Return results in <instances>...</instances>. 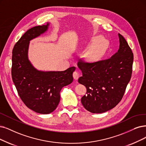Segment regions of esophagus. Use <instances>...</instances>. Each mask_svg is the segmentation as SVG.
Here are the masks:
<instances>
[{"label":"esophagus","mask_w":146,"mask_h":146,"mask_svg":"<svg viewBox=\"0 0 146 146\" xmlns=\"http://www.w3.org/2000/svg\"><path fill=\"white\" fill-rule=\"evenodd\" d=\"M79 76H80V74L78 71H75L73 73V77L75 80H77L78 78H79Z\"/></svg>","instance_id":"esophagus-1"}]
</instances>
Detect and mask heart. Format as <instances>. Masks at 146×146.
<instances>
[{
    "mask_svg": "<svg viewBox=\"0 0 146 146\" xmlns=\"http://www.w3.org/2000/svg\"><path fill=\"white\" fill-rule=\"evenodd\" d=\"M108 42L106 39L97 41L95 46L87 53V58L90 60H95L100 57L107 47Z\"/></svg>",
    "mask_w": 146,
    "mask_h": 146,
    "instance_id": "obj_1",
    "label": "heart"
}]
</instances>
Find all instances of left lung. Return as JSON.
<instances>
[{
	"instance_id": "obj_1",
	"label": "left lung",
	"mask_w": 146,
	"mask_h": 146,
	"mask_svg": "<svg viewBox=\"0 0 146 146\" xmlns=\"http://www.w3.org/2000/svg\"><path fill=\"white\" fill-rule=\"evenodd\" d=\"M119 37V49L111 57L93 62L80 59L78 62L83 72L78 82L87 89L81 103L92 113H102L117 106L131 80L133 54L124 37L120 33Z\"/></svg>"
}]
</instances>
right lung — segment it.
<instances>
[{
	"instance_id": "add662e5",
	"label": "right lung",
	"mask_w": 146,
	"mask_h": 146,
	"mask_svg": "<svg viewBox=\"0 0 146 146\" xmlns=\"http://www.w3.org/2000/svg\"><path fill=\"white\" fill-rule=\"evenodd\" d=\"M46 25L33 27L16 42L13 50L11 75L18 94L26 106L40 114H49L60 102L63 87L73 81L75 67L64 71H39L28 60L30 40L39 36L48 29Z\"/></svg>"
}]
</instances>
